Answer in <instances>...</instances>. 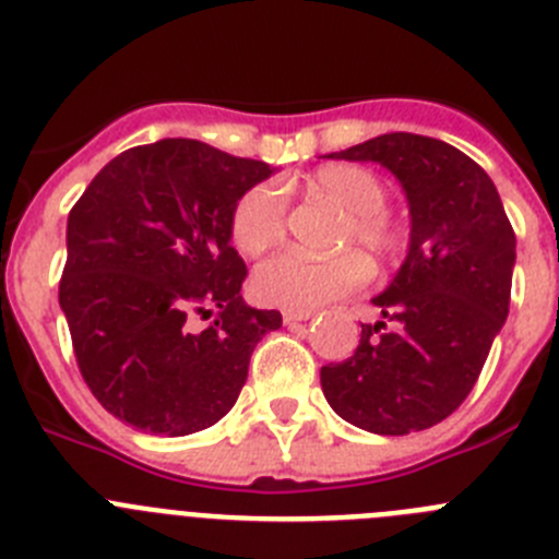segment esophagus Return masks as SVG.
Segmentation results:
<instances>
[{
  "label": "esophagus",
  "mask_w": 559,
  "mask_h": 559,
  "mask_svg": "<svg viewBox=\"0 0 559 559\" xmlns=\"http://www.w3.org/2000/svg\"><path fill=\"white\" fill-rule=\"evenodd\" d=\"M313 319V310H283V322L285 324H299Z\"/></svg>",
  "instance_id": "esophagus-1"
}]
</instances>
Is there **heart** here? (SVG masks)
Returning a JSON list of instances; mask_svg holds the SVG:
<instances>
[{
    "mask_svg": "<svg viewBox=\"0 0 559 559\" xmlns=\"http://www.w3.org/2000/svg\"><path fill=\"white\" fill-rule=\"evenodd\" d=\"M310 192L333 199L344 215L338 246H358L372 263H392L406 249V231L386 210L389 190L378 173L364 165L335 162L308 179ZM285 235V192L276 185H257L240 195L231 212V240L243 254L257 257ZM367 265L353 251L333 257L283 254L265 260L254 274L257 296L288 310H316L349 294L367 280Z\"/></svg>",
    "mask_w": 559,
    "mask_h": 559,
    "instance_id": "1",
    "label": "heart"
}]
</instances>
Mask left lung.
Wrapping results in <instances>:
<instances>
[{"label": "left lung", "mask_w": 559, "mask_h": 559, "mask_svg": "<svg viewBox=\"0 0 559 559\" xmlns=\"http://www.w3.org/2000/svg\"><path fill=\"white\" fill-rule=\"evenodd\" d=\"M330 156L392 170L412 237L372 299L383 322L360 324L358 349L322 367L324 397L364 431H426L462 406L507 322L515 231L490 176L448 142L397 131Z\"/></svg>", "instance_id": "1"}]
</instances>
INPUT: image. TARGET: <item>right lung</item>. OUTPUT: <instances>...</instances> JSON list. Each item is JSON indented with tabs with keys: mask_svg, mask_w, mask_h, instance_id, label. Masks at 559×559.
<instances>
[{
	"mask_svg": "<svg viewBox=\"0 0 559 559\" xmlns=\"http://www.w3.org/2000/svg\"><path fill=\"white\" fill-rule=\"evenodd\" d=\"M199 140H159L114 156L67 221L58 302L86 386L145 433L215 426L243 389L249 358L280 310L240 296L246 263L231 212L271 176ZM210 318L199 331L191 316Z\"/></svg>",
	"mask_w": 559,
	"mask_h": 559,
	"instance_id": "obj_1",
	"label": "right lung"
}]
</instances>
